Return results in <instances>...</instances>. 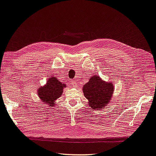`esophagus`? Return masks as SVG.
I'll return each instance as SVG.
<instances>
[{"instance_id": "34e87169", "label": "esophagus", "mask_w": 156, "mask_h": 156, "mask_svg": "<svg viewBox=\"0 0 156 156\" xmlns=\"http://www.w3.org/2000/svg\"><path fill=\"white\" fill-rule=\"evenodd\" d=\"M71 84H72L73 85V87H77V82H76L75 80H72V81H71Z\"/></svg>"}]
</instances>
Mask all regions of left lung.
I'll use <instances>...</instances> for the list:
<instances>
[{
  "mask_svg": "<svg viewBox=\"0 0 156 156\" xmlns=\"http://www.w3.org/2000/svg\"><path fill=\"white\" fill-rule=\"evenodd\" d=\"M114 87L112 82H106L100 76H93L83 87L84 97L89 101L88 105L92 109H101L110 102Z\"/></svg>",
  "mask_w": 156,
  "mask_h": 156,
  "instance_id": "1",
  "label": "left lung"
}]
</instances>
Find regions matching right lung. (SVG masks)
Listing matches in <instances>:
<instances>
[{"label": "right lung", "mask_w": 156, "mask_h": 156, "mask_svg": "<svg viewBox=\"0 0 156 156\" xmlns=\"http://www.w3.org/2000/svg\"><path fill=\"white\" fill-rule=\"evenodd\" d=\"M66 87V85L61 83L57 78L51 77L47 81V84L38 89L39 98L42 101L44 105L47 104L52 108L55 105V101L62 95L63 87Z\"/></svg>", "instance_id": "1"}]
</instances>
